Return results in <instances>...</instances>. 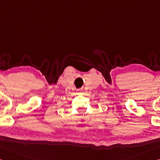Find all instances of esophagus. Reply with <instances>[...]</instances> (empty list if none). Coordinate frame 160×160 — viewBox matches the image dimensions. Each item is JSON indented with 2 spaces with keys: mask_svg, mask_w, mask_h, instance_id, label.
<instances>
[{
  "mask_svg": "<svg viewBox=\"0 0 160 160\" xmlns=\"http://www.w3.org/2000/svg\"><path fill=\"white\" fill-rule=\"evenodd\" d=\"M80 91H82V90H80Z\"/></svg>",
  "mask_w": 160,
  "mask_h": 160,
  "instance_id": "1",
  "label": "esophagus"
}]
</instances>
